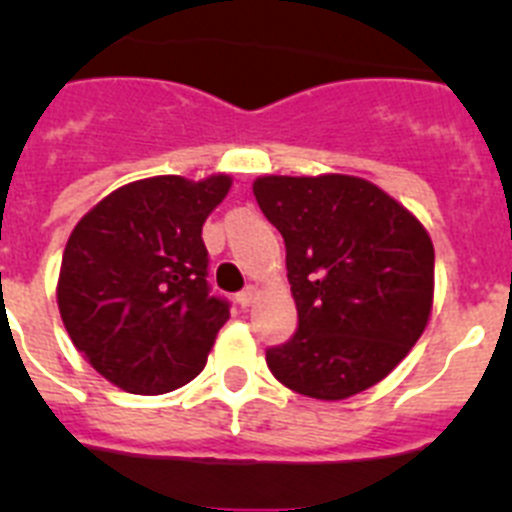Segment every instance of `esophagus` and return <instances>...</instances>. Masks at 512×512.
<instances>
[{
    "label": "esophagus",
    "mask_w": 512,
    "mask_h": 512,
    "mask_svg": "<svg viewBox=\"0 0 512 512\" xmlns=\"http://www.w3.org/2000/svg\"><path fill=\"white\" fill-rule=\"evenodd\" d=\"M256 297H259V289H256V287H246L241 292V295L235 297V302H238V305H241L243 310H248V307H251L253 302H256Z\"/></svg>",
    "instance_id": "esophagus-1"
}]
</instances>
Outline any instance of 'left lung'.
Wrapping results in <instances>:
<instances>
[{"instance_id": "obj_1", "label": "left lung", "mask_w": 512, "mask_h": 512, "mask_svg": "<svg viewBox=\"0 0 512 512\" xmlns=\"http://www.w3.org/2000/svg\"><path fill=\"white\" fill-rule=\"evenodd\" d=\"M253 197L282 233L297 305L295 336L266 351L271 374L315 400L382 382L431 318V235L359 176H261Z\"/></svg>"}]
</instances>
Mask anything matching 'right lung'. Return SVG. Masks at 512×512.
<instances>
[{
  "mask_svg": "<svg viewBox=\"0 0 512 512\" xmlns=\"http://www.w3.org/2000/svg\"><path fill=\"white\" fill-rule=\"evenodd\" d=\"M230 176H151L107 194L76 223L58 310L71 341L120 390L164 395L205 369L230 305L210 295L202 225Z\"/></svg>",
  "mask_w": 512,
  "mask_h": 512,
  "instance_id": "add662e5",
  "label": "right lung"
}]
</instances>
